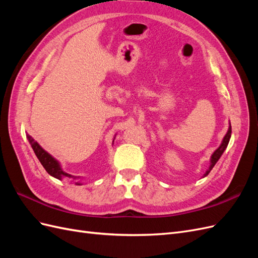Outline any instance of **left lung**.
Listing matches in <instances>:
<instances>
[{
    "mask_svg": "<svg viewBox=\"0 0 258 258\" xmlns=\"http://www.w3.org/2000/svg\"><path fill=\"white\" fill-rule=\"evenodd\" d=\"M230 136H231V126H229V129H228V132L227 134H226V136H225V138H224V140H223V142H222V144H221V146L217 148V150L213 153V155H212V157H211V166H210V168H209V170L207 171L206 172V174L205 175H208L209 173H210V171L213 169V167L215 166V163L217 162V160L221 158V156H222V154L224 153V151H225V148L227 147V145H228V142H229V139H230Z\"/></svg>",
    "mask_w": 258,
    "mask_h": 258,
    "instance_id": "obj_1",
    "label": "left lung"
}]
</instances>
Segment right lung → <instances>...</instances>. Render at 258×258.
<instances>
[{
  "mask_svg": "<svg viewBox=\"0 0 258 258\" xmlns=\"http://www.w3.org/2000/svg\"><path fill=\"white\" fill-rule=\"evenodd\" d=\"M28 139H29V142H30L31 146H32L33 151H34V153L36 155V157L38 158V160L41 161L42 166L44 167V169L46 171H47L48 174H50L51 176L56 177V178H59V179H61V177H63V176L71 177V175L66 173L64 171H62L61 167L59 166L58 161L56 159H53L48 153H46L43 150V148L34 141L32 138H31L30 136H28ZM77 185H81V184L79 183Z\"/></svg>",
  "mask_w": 258,
  "mask_h": 258,
  "instance_id": "right-lung-1",
  "label": "right lung"
}]
</instances>
